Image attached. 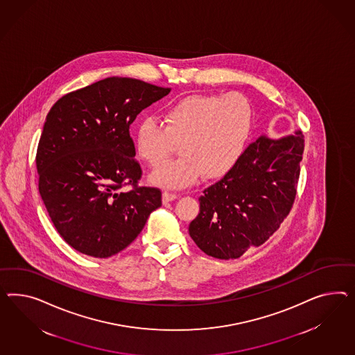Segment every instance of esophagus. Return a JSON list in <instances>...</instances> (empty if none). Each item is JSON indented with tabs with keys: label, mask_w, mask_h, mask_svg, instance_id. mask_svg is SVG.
Returning a JSON list of instances; mask_svg holds the SVG:
<instances>
[{
	"label": "esophagus",
	"mask_w": 355,
	"mask_h": 355,
	"mask_svg": "<svg viewBox=\"0 0 355 355\" xmlns=\"http://www.w3.org/2000/svg\"><path fill=\"white\" fill-rule=\"evenodd\" d=\"M177 198H178V195H177V193H174V192H163V202H173V200H175Z\"/></svg>",
	"instance_id": "34e87169"
}]
</instances>
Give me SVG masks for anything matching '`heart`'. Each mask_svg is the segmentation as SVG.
I'll list each match as a JSON object with an SVG mask.
<instances>
[{
	"label": "heart",
	"instance_id": "b5f03b06",
	"mask_svg": "<svg viewBox=\"0 0 355 355\" xmlns=\"http://www.w3.org/2000/svg\"><path fill=\"white\" fill-rule=\"evenodd\" d=\"M164 125L144 119L135 133V151L151 166L165 163L173 153L182 156L164 164L151 175L155 184L181 189L200 175L216 181L239 164L250 139L253 110L241 94H191L169 105Z\"/></svg>",
	"mask_w": 355,
	"mask_h": 355
}]
</instances>
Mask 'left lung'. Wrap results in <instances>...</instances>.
I'll return each mask as SVG.
<instances>
[{"label": "left lung", "mask_w": 355, "mask_h": 355, "mask_svg": "<svg viewBox=\"0 0 355 355\" xmlns=\"http://www.w3.org/2000/svg\"><path fill=\"white\" fill-rule=\"evenodd\" d=\"M304 135H261L238 166L199 198L200 211L189 226L192 240L214 259H239L278 230L297 189Z\"/></svg>", "instance_id": "8db88e82"}]
</instances>
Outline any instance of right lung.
I'll list each match as a JSON object with an SVG mask.
<instances>
[{"label":"right lung","mask_w":355,"mask_h":355,"mask_svg":"<svg viewBox=\"0 0 355 355\" xmlns=\"http://www.w3.org/2000/svg\"><path fill=\"white\" fill-rule=\"evenodd\" d=\"M169 87L107 77L62 96L40 138L39 191L59 235L77 252L107 259L125 250L162 207V191L139 187L129 135L137 115ZM125 185L132 190L124 192Z\"/></svg>","instance_id":"1"}]
</instances>
